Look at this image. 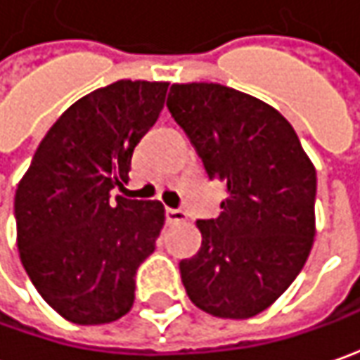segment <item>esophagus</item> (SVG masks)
<instances>
[{
    "instance_id": "esophagus-1",
    "label": "esophagus",
    "mask_w": 360,
    "mask_h": 360,
    "mask_svg": "<svg viewBox=\"0 0 360 360\" xmlns=\"http://www.w3.org/2000/svg\"><path fill=\"white\" fill-rule=\"evenodd\" d=\"M165 219L169 223H179V221H185V213L181 209H173V207H167L165 209Z\"/></svg>"
}]
</instances>
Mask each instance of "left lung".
Wrapping results in <instances>:
<instances>
[{
  "mask_svg": "<svg viewBox=\"0 0 360 360\" xmlns=\"http://www.w3.org/2000/svg\"><path fill=\"white\" fill-rule=\"evenodd\" d=\"M171 117L209 179L227 185L217 219H199L201 249L179 263L193 303L221 319L265 311L301 273L315 239L316 173L291 123L219 83H175Z\"/></svg>",
  "mask_w": 360,
  "mask_h": 360,
  "instance_id": "obj_1",
  "label": "left lung"
}]
</instances>
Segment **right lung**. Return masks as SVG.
I'll list each match as a JSON object with an SVG mask.
<instances>
[{"label": "right lung", "mask_w": 360, "mask_h": 360, "mask_svg": "<svg viewBox=\"0 0 360 360\" xmlns=\"http://www.w3.org/2000/svg\"><path fill=\"white\" fill-rule=\"evenodd\" d=\"M169 83L121 79L81 97L47 131L15 191L21 263L75 325L113 323L135 301V273L165 223L159 201L115 197Z\"/></svg>", "instance_id": "1"}]
</instances>
